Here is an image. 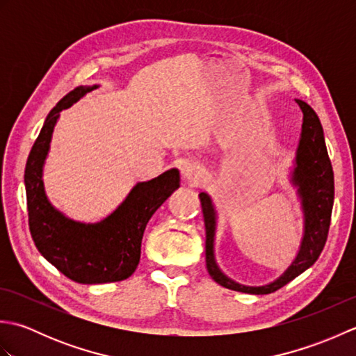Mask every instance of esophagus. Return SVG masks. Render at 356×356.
<instances>
[{
	"label": "esophagus",
	"instance_id": "esophagus-1",
	"mask_svg": "<svg viewBox=\"0 0 356 356\" xmlns=\"http://www.w3.org/2000/svg\"><path fill=\"white\" fill-rule=\"evenodd\" d=\"M182 174L186 180H193V182H195V180L200 177V168L195 163L185 162L182 166Z\"/></svg>",
	"mask_w": 356,
	"mask_h": 356
}]
</instances>
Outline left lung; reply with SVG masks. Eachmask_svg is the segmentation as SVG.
Wrapping results in <instances>:
<instances>
[{
  "mask_svg": "<svg viewBox=\"0 0 356 356\" xmlns=\"http://www.w3.org/2000/svg\"><path fill=\"white\" fill-rule=\"evenodd\" d=\"M297 104L300 105V108L303 110L305 118L293 180L295 184L300 186V195L301 199H303L306 231L298 257L292 263V266L287 269L277 282L260 287H249L232 282V280L222 274L214 260L213 248L216 231V213L213 203H211L208 194H199L207 231V269L211 278H213L216 283L226 287V289L255 295L275 292L280 287L289 283L291 280L298 277L301 272L311 268L320 257L324 245H326L330 228L332 207H334V170H332L326 142H324L323 127L318 116H316V113L309 107L306 102L297 99Z\"/></svg>",
  "mask_w": 356,
  "mask_h": 356,
  "instance_id": "obj_1",
  "label": "left lung"
}]
</instances>
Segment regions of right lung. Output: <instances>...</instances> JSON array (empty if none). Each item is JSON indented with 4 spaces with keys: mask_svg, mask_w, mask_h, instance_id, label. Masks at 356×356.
I'll list each match as a JSON object with an SVG mask.
<instances>
[{
    "mask_svg": "<svg viewBox=\"0 0 356 356\" xmlns=\"http://www.w3.org/2000/svg\"><path fill=\"white\" fill-rule=\"evenodd\" d=\"M93 88L96 86H79L51 108L30 149L24 172L29 229L35 246L67 278L82 284L122 282L130 277L139 264L140 243L148 220L180 186L177 170L138 184L115 213L95 225L73 222L50 205L44 193L42 165L49 153L53 128L59 111Z\"/></svg>",
    "mask_w": 356,
    "mask_h": 356,
    "instance_id": "1",
    "label": "right lung"
}]
</instances>
